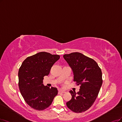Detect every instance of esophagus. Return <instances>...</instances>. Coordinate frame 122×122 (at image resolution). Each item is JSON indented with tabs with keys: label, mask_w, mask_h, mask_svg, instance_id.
I'll list each match as a JSON object with an SVG mask.
<instances>
[{
	"label": "esophagus",
	"mask_w": 122,
	"mask_h": 122,
	"mask_svg": "<svg viewBox=\"0 0 122 122\" xmlns=\"http://www.w3.org/2000/svg\"><path fill=\"white\" fill-rule=\"evenodd\" d=\"M64 92H65L64 91H62V90H59V92H58L59 94L63 93H64Z\"/></svg>",
	"instance_id": "obj_1"
}]
</instances>
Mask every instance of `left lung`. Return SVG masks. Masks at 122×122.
Segmentation results:
<instances>
[{"label": "left lung", "instance_id": "8db88e82", "mask_svg": "<svg viewBox=\"0 0 122 122\" xmlns=\"http://www.w3.org/2000/svg\"><path fill=\"white\" fill-rule=\"evenodd\" d=\"M72 70L74 81L80 85L79 91L69 92L71 100L66 102L69 109L75 112H82L91 107L95 102L102 83V72L97 63L79 52L63 55Z\"/></svg>", "mask_w": 122, "mask_h": 122}]
</instances>
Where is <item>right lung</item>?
<instances>
[{
    "mask_svg": "<svg viewBox=\"0 0 122 122\" xmlns=\"http://www.w3.org/2000/svg\"><path fill=\"white\" fill-rule=\"evenodd\" d=\"M60 56L41 52L28 57L22 63L19 70V86L24 100L33 109H47L58 94L57 88L44 86L43 80Z\"/></svg>",
    "mask_w": 122,
    "mask_h": 122,
    "instance_id": "add662e5",
    "label": "right lung"
}]
</instances>
